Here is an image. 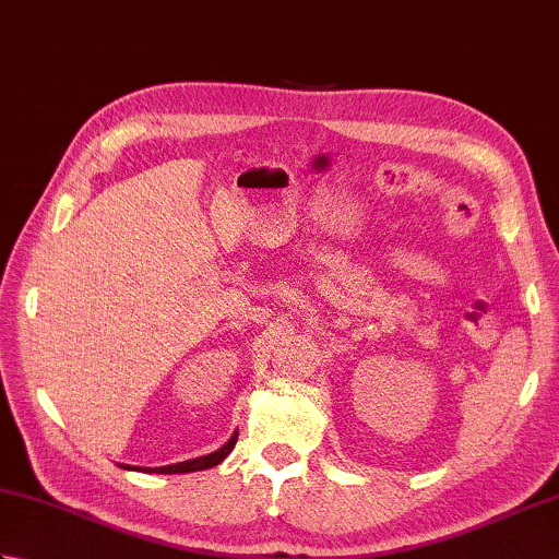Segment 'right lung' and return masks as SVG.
Segmentation results:
<instances>
[{
  "label": "right lung",
  "mask_w": 559,
  "mask_h": 559,
  "mask_svg": "<svg viewBox=\"0 0 559 559\" xmlns=\"http://www.w3.org/2000/svg\"><path fill=\"white\" fill-rule=\"evenodd\" d=\"M237 442V432H233V437L225 442L218 451H213V454L206 456H197V459H189V461H180V463H170V466H158V468H146V466H127V463H120L124 471H141V473H158V476H175V473H192V471H206L218 466V463L230 454L233 447Z\"/></svg>",
  "instance_id": "obj_1"
}]
</instances>
